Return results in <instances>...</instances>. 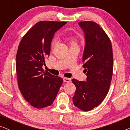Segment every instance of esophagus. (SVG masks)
<instances>
[{"mask_svg":"<svg viewBox=\"0 0 130 130\" xmlns=\"http://www.w3.org/2000/svg\"><path fill=\"white\" fill-rule=\"evenodd\" d=\"M63 82L64 83H70L71 79H70V78H63Z\"/></svg>","mask_w":130,"mask_h":130,"instance_id":"esophagus-1","label":"esophagus"}]
</instances>
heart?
I'll use <instances>...</instances> for the list:
<instances>
[{"mask_svg": "<svg viewBox=\"0 0 130 130\" xmlns=\"http://www.w3.org/2000/svg\"><path fill=\"white\" fill-rule=\"evenodd\" d=\"M56 40L55 39H53L52 42H51V46L54 47L55 45ZM69 43H70L71 45H76V39L74 37H71L69 39Z\"/></svg>", "mask_w": 130, "mask_h": 130, "instance_id": "1", "label": "heart"}]
</instances>
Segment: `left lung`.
Wrapping results in <instances>:
<instances>
[{
  "label": "left lung",
  "mask_w": 130,
  "mask_h": 130,
  "mask_svg": "<svg viewBox=\"0 0 130 130\" xmlns=\"http://www.w3.org/2000/svg\"><path fill=\"white\" fill-rule=\"evenodd\" d=\"M85 33L86 44L83 62L86 81L72 79L76 87L72 98L75 107L92 110L101 103L108 92L113 71L112 45L99 25L92 21L79 22Z\"/></svg>",
  "instance_id": "1"
}]
</instances>
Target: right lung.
Here are the masks:
<instances>
[{
	"mask_svg": "<svg viewBox=\"0 0 130 130\" xmlns=\"http://www.w3.org/2000/svg\"><path fill=\"white\" fill-rule=\"evenodd\" d=\"M67 22L43 21L36 23L22 38L16 54V71L20 91L36 108L52 105L63 83L62 78L44 72L54 34Z\"/></svg>",
	"mask_w": 130,
	"mask_h": 130,
	"instance_id": "1",
	"label": "right lung"
}]
</instances>
